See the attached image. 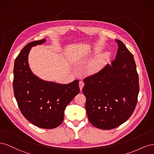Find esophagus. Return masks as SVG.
Masks as SVG:
<instances>
[{
	"instance_id": "obj_1",
	"label": "esophagus",
	"mask_w": 154,
	"mask_h": 154,
	"mask_svg": "<svg viewBox=\"0 0 154 154\" xmlns=\"http://www.w3.org/2000/svg\"><path fill=\"white\" fill-rule=\"evenodd\" d=\"M79 86H80V89L82 91L83 89V87L84 86V83L82 82H79Z\"/></svg>"
}]
</instances>
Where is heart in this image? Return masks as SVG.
I'll return each instance as SVG.
<instances>
[{"mask_svg": "<svg viewBox=\"0 0 154 154\" xmlns=\"http://www.w3.org/2000/svg\"><path fill=\"white\" fill-rule=\"evenodd\" d=\"M110 54L109 53H105L99 54L92 60L88 66V71L91 74H95L100 72L108 62Z\"/></svg>", "mask_w": 154, "mask_h": 154, "instance_id": "1", "label": "heart"}]
</instances>
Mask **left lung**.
<instances>
[{"label": "left lung", "instance_id": "left-lung-1", "mask_svg": "<svg viewBox=\"0 0 154 154\" xmlns=\"http://www.w3.org/2000/svg\"><path fill=\"white\" fill-rule=\"evenodd\" d=\"M116 40L118 49L115 60L83 80L88 119L103 130L118 127L131 116L139 91L134 56L122 41Z\"/></svg>", "mask_w": 154, "mask_h": 154}]
</instances>
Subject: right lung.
I'll return each instance as SVG.
<instances>
[{
	"instance_id": "1",
	"label": "right lung",
	"mask_w": 154,
	"mask_h": 154,
	"mask_svg": "<svg viewBox=\"0 0 154 154\" xmlns=\"http://www.w3.org/2000/svg\"><path fill=\"white\" fill-rule=\"evenodd\" d=\"M45 39L31 42L22 49L14 63L13 91L23 116L42 128L52 129L62 124L64 110L80 92L78 80L68 84L44 81L29 68L28 54L32 47Z\"/></svg>"
}]
</instances>
